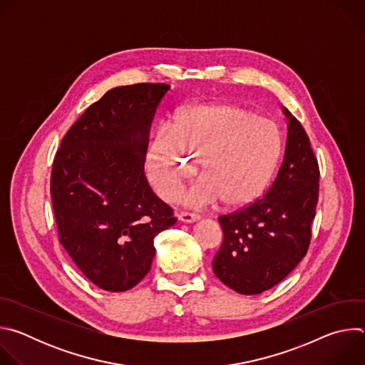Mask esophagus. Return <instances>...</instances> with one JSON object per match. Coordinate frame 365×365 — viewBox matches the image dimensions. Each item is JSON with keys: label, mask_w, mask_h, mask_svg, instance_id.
I'll list each match as a JSON object with an SVG mask.
<instances>
[{"label": "esophagus", "mask_w": 365, "mask_h": 365, "mask_svg": "<svg viewBox=\"0 0 365 365\" xmlns=\"http://www.w3.org/2000/svg\"><path fill=\"white\" fill-rule=\"evenodd\" d=\"M178 220L182 221V222H186V224H192V222H196L199 220V215L190 214V212H180L178 215Z\"/></svg>", "instance_id": "obj_1"}]
</instances>
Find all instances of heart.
Returning a JSON list of instances; mask_svg holds the SVG:
<instances>
[{"mask_svg":"<svg viewBox=\"0 0 365 365\" xmlns=\"http://www.w3.org/2000/svg\"><path fill=\"white\" fill-rule=\"evenodd\" d=\"M284 151L276 123L232 103H203L178 113L147 148V176L172 200L196 165L202 175L183 195L185 205L203 207L220 199L228 207L257 200L270 185Z\"/></svg>","mask_w":365,"mask_h":365,"instance_id":"1","label":"heart"}]
</instances>
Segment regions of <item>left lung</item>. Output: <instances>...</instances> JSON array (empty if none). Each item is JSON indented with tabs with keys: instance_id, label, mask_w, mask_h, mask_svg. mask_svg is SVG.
<instances>
[{
	"instance_id": "left-lung-1",
	"label": "left lung",
	"mask_w": 365,
	"mask_h": 365,
	"mask_svg": "<svg viewBox=\"0 0 365 365\" xmlns=\"http://www.w3.org/2000/svg\"><path fill=\"white\" fill-rule=\"evenodd\" d=\"M287 141L282 168L264 195L244 210L220 217L224 241L212 269L241 294L263 293L306 255L319 197V166L302 124L283 108Z\"/></svg>"
}]
</instances>
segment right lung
<instances>
[{
  "mask_svg": "<svg viewBox=\"0 0 365 365\" xmlns=\"http://www.w3.org/2000/svg\"><path fill=\"white\" fill-rule=\"evenodd\" d=\"M169 89L135 83L108 91L71 127L55 155L50 195L59 241L107 292L140 283L155 254L154 237L176 222L144 175L150 127Z\"/></svg>",
  "mask_w": 365,
  "mask_h": 365,
  "instance_id": "1",
  "label": "right lung"
}]
</instances>
